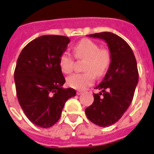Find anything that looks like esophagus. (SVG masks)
Returning a JSON list of instances; mask_svg holds the SVG:
<instances>
[{
  "mask_svg": "<svg viewBox=\"0 0 154 154\" xmlns=\"http://www.w3.org/2000/svg\"><path fill=\"white\" fill-rule=\"evenodd\" d=\"M82 93H83V92H82V91H77V94L78 95V96H79V95H81Z\"/></svg>",
  "mask_w": 154,
  "mask_h": 154,
  "instance_id": "1",
  "label": "esophagus"
}]
</instances>
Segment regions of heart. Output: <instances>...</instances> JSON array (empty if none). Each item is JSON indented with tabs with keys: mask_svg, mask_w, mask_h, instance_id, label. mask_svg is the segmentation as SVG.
<instances>
[{
	"mask_svg": "<svg viewBox=\"0 0 154 154\" xmlns=\"http://www.w3.org/2000/svg\"><path fill=\"white\" fill-rule=\"evenodd\" d=\"M76 57L85 59L84 73H74L67 78V84L71 88L84 89L94 83L95 75L103 77L111 64V54L106 48H100L97 42L84 38L73 48ZM59 66L63 73L68 74L73 71V58L69 52H64L59 59Z\"/></svg>",
	"mask_w": 154,
	"mask_h": 154,
	"instance_id": "b5f03b06",
	"label": "heart"
}]
</instances>
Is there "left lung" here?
<instances>
[{
    "mask_svg": "<svg viewBox=\"0 0 154 154\" xmlns=\"http://www.w3.org/2000/svg\"><path fill=\"white\" fill-rule=\"evenodd\" d=\"M88 36L105 41L111 64L103 81L95 88L100 92L93 93L94 101L85 114L94 124L109 127L120 119L132 102L138 82L137 62L128 43L116 34L100 32Z\"/></svg>",
    "mask_w": 154,
    "mask_h": 154,
    "instance_id": "left-lung-1",
    "label": "left lung"
}]
</instances>
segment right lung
Wrapping results in <instances>:
<instances>
[{
  "label": "right lung",
  "mask_w": 154,
  "mask_h": 154,
  "mask_svg": "<svg viewBox=\"0 0 154 154\" xmlns=\"http://www.w3.org/2000/svg\"><path fill=\"white\" fill-rule=\"evenodd\" d=\"M69 42L66 36H40L17 59L14 80L19 103L28 119L42 128L55 124L65 103L76 96L73 88L62 87L66 80L59 66Z\"/></svg>",
  "instance_id": "add662e5"
}]
</instances>
